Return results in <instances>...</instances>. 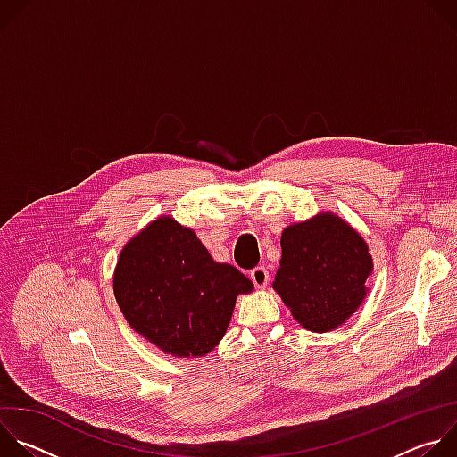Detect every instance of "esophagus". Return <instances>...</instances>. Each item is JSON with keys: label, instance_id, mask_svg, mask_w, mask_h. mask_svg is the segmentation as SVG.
Masks as SVG:
<instances>
[{"label": "esophagus", "instance_id": "34e87169", "mask_svg": "<svg viewBox=\"0 0 457 457\" xmlns=\"http://www.w3.org/2000/svg\"><path fill=\"white\" fill-rule=\"evenodd\" d=\"M251 280H253V284L256 287L262 289V287H266L270 284V271L264 266H258V268H254L251 271Z\"/></svg>", "mask_w": 457, "mask_h": 457}]
</instances>
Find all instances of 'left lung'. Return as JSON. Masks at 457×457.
Listing matches in <instances>:
<instances>
[{
    "label": "left lung",
    "instance_id": "obj_1",
    "mask_svg": "<svg viewBox=\"0 0 457 457\" xmlns=\"http://www.w3.org/2000/svg\"><path fill=\"white\" fill-rule=\"evenodd\" d=\"M282 258L273 289L303 329H337L363 303L372 256L363 237L335 213L282 231Z\"/></svg>",
    "mask_w": 457,
    "mask_h": 457
}]
</instances>
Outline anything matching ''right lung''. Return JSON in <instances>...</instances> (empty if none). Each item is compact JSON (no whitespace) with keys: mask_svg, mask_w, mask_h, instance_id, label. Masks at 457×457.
<instances>
[{"mask_svg":"<svg viewBox=\"0 0 457 457\" xmlns=\"http://www.w3.org/2000/svg\"><path fill=\"white\" fill-rule=\"evenodd\" d=\"M253 282L215 262L193 229L159 217L122 247L113 295L145 340L177 358H201L224 338L235 300Z\"/></svg>","mask_w":457,"mask_h":457,"instance_id":"add662e5","label":"right lung"}]
</instances>
